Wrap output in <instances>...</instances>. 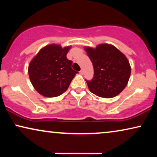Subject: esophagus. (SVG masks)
<instances>
[{"label":"esophagus","mask_w":157,"mask_h":157,"mask_svg":"<svg viewBox=\"0 0 157 157\" xmlns=\"http://www.w3.org/2000/svg\"><path fill=\"white\" fill-rule=\"evenodd\" d=\"M79 73H80V74L83 75V73H84V72H83V69H81V70L80 71H79Z\"/></svg>","instance_id":"34e87169"}]
</instances>
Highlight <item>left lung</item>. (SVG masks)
<instances>
[{
	"label": "left lung",
	"mask_w": 157,
	"mask_h": 157,
	"mask_svg": "<svg viewBox=\"0 0 157 157\" xmlns=\"http://www.w3.org/2000/svg\"><path fill=\"white\" fill-rule=\"evenodd\" d=\"M93 63V78L86 81L91 93L103 98H113L126 86L131 74L129 62L115 46L100 44L96 48L86 47Z\"/></svg>",
	"instance_id": "8db88e82"
}]
</instances>
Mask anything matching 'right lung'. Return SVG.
I'll list each match as a JSON object with an SVG mask.
<instances>
[{"mask_svg": "<svg viewBox=\"0 0 157 157\" xmlns=\"http://www.w3.org/2000/svg\"><path fill=\"white\" fill-rule=\"evenodd\" d=\"M70 46L62 48L51 44L40 50L29 66L32 85L46 97L60 96L68 89L78 71L73 70V62L66 58Z\"/></svg>", "mask_w": 157, "mask_h": 157, "instance_id": "add662e5", "label": "right lung"}]
</instances>
